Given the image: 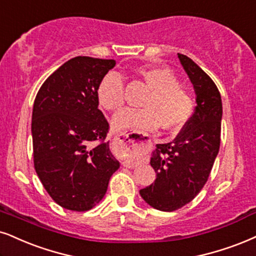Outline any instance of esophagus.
Here are the masks:
<instances>
[{
	"mask_svg": "<svg viewBox=\"0 0 256 256\" xmlns=\"http://www.w3.org/2000/svg\"><path fill=\"white\" fill-rule=\"evenodd\" d=\"M115 141L120 144V146L126 148V150H136V148H138V150H144V147H147V144H150V140H148L144 135L122 133L115 138ZM122 165L129 167V168H133V167L136 166V164L123 162Z\"/></svg>",
	"mask_w": 256,
	"mask_h": 256,
	"instance_id": "obj_1",
	"label": "esophagus"
}]
</instances>
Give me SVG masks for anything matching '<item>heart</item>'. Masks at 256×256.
I'll list each match as a JSON object with an SVG mask.
<instances>
[{"instance_id":"b5f03b06","label":"heart","mask_w":256,"mask_h":256,"mask_svg":"<svg viewBox=\"0 0 256 256\" xmlns=\"http://www.w3.org/2000/svg\"><path fill=\"white\" fill-rule=\"evenodd\" d=\"M138 76L150 89L144 100V109H124L112 118L115 130L150 132L162 127L173 130L190 118L194 100L190 92L179 85L178 78L165 68H144ZM97 98L108 112H118L124 103V83L115 72L106 74L100 82Z\"/></svg>"}]
</instances>
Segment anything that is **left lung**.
<instances>
[{
	"label": "left lung",
	"mask_w": 256,
	"mask_h": 256,
	"mask_svg": "<svg viewBox=\"0 0 256 256\" xmlns=\"http://www.w3.org/2000/svg\"><path fill=\"white\" fill-rule=\"evenodd\" d=\"M179 62L194 85L196 108L172 142L159 144L150 166L156 178L140 190L148 205L160 211H174L200 194L218 154L222 100L216 84L192 59L178 53Z\"/></svg>",
	"instance_id": "left-lung-1"
}]
</instances>
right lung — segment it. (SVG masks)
Listing matches in <instances>:
<instances>
[{"label": "right lung", "mask_w": 256, "mask_h": 256, "mask_svg": "<svg viewBox=\"0 0 256 256\" xmlns=\"http://www.w3.org/2000/svg\"><path fill=\"white\" fill-rule=\"evenodd\" d=\"M112 59L76 56L41 85L32 114L34 167L52 200L86 211L106 194L118 160L104 141L109 123L98 109L100 82Z\"/></svg>", "instance_id": "obj_1"}]
</instances>
